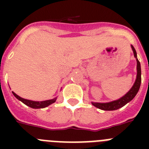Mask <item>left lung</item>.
Listing matches in <instances>:
<instances>
[{
  "label": "left lung",
  "instance_id": "left-lung-1",
  "mask_svg": "<svg viewBox=\"0 0 149 149\" xmlns=\"http://www.w3.org/2000/svg\"><path fill=\"white\" fill-rule=\"evenodd\" d=\"M131 48H132L134 56L136 59V71H137V74H136V78L135 82H134V84L133 85L131 89L125 95L122 96V98H119V99L110 101V102H107V103H96V102H92L93 106H95L97 108L101 109V110H118V109L121 108L123 106H125L126 104L130 102L136 96V95L137 94L139 87H140V84H141V67H140V63H139V61L137 59L136 50H135V48H134L133 45H131Z\"/></svg>",
  "mask_w": 149,
  "mask_h": 149
}]
</instances>
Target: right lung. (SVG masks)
<instances>
[{
  "instance_id": "right-lung-1",
  "label": "right lung",
  "mask_w": 149,
  "mask_h": 149,
  "mask_svg": "<svg viewBox=\"0 0 149 149\" xmlns=\"http://www.w3.org/2000/svg\"><path fill=\"white\" fill-rule=\"evenodd\" d=\"M13 94L14 95V96H15L17 99H18L19 101L23 102L24 104L30 107H31V108H34V109L45 108V107H46L49 106V105L51 104L54 103L56 100V98H54V99L46 100V101H30V100L24 99V98H21L20 96H18V95L15 94L14 92H13Z\"/></svg>"
}]
</instances>
